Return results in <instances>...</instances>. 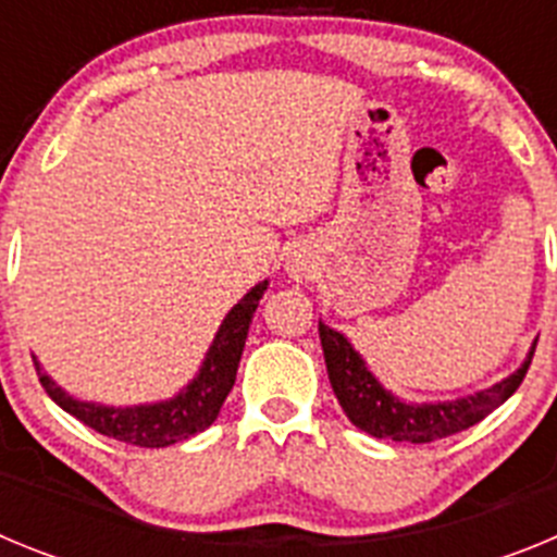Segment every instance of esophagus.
I'll use <instances>...</instances> for the list:
<instances>
[{
    "instance_id": "34e87169",
    "label": "esophagus",
    "mask_w": 557,
    "mask_h": 557,
    "mask_svg": "<svg viewBox=\"0 0 557 557\" xmlns=\"http://www.w3.org/2000/svg\"><path fill=\"white\" fill-rule=\"evenodd\" d=\"M289 270H293V273H295V275H307V268H304V264H301V262H295V264H293V268H289Z\"/></svg>"
}]
</instances>
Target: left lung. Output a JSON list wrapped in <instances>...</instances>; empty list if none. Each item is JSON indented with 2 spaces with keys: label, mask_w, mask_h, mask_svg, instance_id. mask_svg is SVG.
Wrapping results in <instances>:
<instances>
[{
  "label": "left lung",
  "mask_w": 557,
  "mask_h": 557,
  "mask_svg": "<svg viewBox=\"0 0 557 557\" xmlns=\"http://www.w3.org/2000/svg\"><path fill=\"white\" fill-rule=\"evenodd\" d=\"M318 334H321L323 357H326L329 382H332L339 407L351 418V424L368 435L387 437L398 444H432V441L457 435V432L480 424L482 418L491 416L496 407L505 405L519 391L528 376L530 362H533V351H530L528 362L519 371L502 379L499 385L488 387V391L474 393L460 401H446V405L416 407L398 401L379 385L343 334L329 329L326 323H318Z\"/></svg>",
  "instance_id": "obj_1"
}]
</instances>
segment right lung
Masks as SVG:
<instances>
[{
	"mask_svg": "<svg viewBox=\"0 0 557 557\" xmlns=\"http://www.w3.org/2000/svg\"><path fill=\"white\" fill-rule=\"evenodd\" d=\"M264 289H268V282L256 284L243 301L225 314L223 326H220L218 337H214V346L206 354V362L200 368L198 379L184 393L170 398V401L147 407H100L88 405V401H77V398L66 396L41 371V366L33 357L41 387L69 416H75L77 421L97 430L100 435L122 441V444L141 446V449H161V446L186 441V437L198 435L206 426L214 424V418L220 416V407H223L225 396L234 387L236 368H239V359H243L250 321H253V312L259 307V298L264 295Z\"/></svg>",
	"mask_w": 557,
	"mask_h": 557,
	"instance_id": "right-lung-1",
	"label": "right lung"
}]
</instances>
